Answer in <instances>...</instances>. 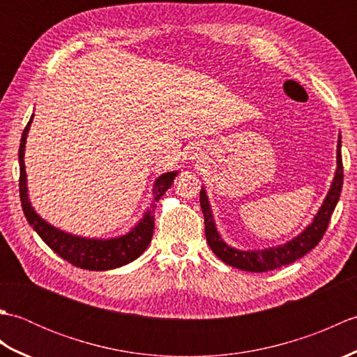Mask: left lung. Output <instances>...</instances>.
Returning <instances> with one entry per match:
<instances>
[{
    "label": "left lung",
    "instance_id": "1",
    "mask_svg": "<svg viewBox=\"0 0 357 357\" xmlns=\"http://www.w3.org/2000/svg\"><path fill=\"white\" fill-rule=\"evenodd\" d=\"M336 159H337V169L335 173V178H333L331 187L327 196H325L319 211H317L316 216L313 218V222L291 241L285 242L282 245L271 247V248L248 250V252H244V250H238L227 245L224 239L221 238V234L218 233L207 193L202 187L199 193V202L204 213V224H206V238L210 248L213 250V253L222 262L230 265V267L245 270V271H253V273H262V271H270V270L284 267V265L298 261L302 256H305L308 252H312V250L319 244V241L325 234V230H327L333 211H335L336 204L339 201L340 190H342L344 165H342V155H340V135L337 141Z\"/></svg>",
    "mask_w": 357,
    "mask_h": 357
}]
</instances>
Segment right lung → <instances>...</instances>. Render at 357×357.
<instances>
[{
  "instance_id": "right-lung-1",
  "label": "right lung",
  "mask_w": 357,
  "mask_h": 357,
  "mask_svg": "<svg viewBox=\"0 0 357 357\" xmlns=\"http://www.w3.org/2000/svg\"><path fill=\"white\" fill-rule=\"evenodd\" d=\"M33 115L30 116L24 132L21 136L20 144V198L24 216L29 224L33 227V230L40 234V238L47 244L53 252L63 257L64 261L70 262L75 267L92 270V271H102V270H113L123 265L135 261L139 257L146 248L149 247L151 236H153L155 229V207L156 202L161 199V196L169 190L173 184V179L178 172H167L161 176L156 178L153 185V201H151L150 208L144 213V218L136 224L133 229L123 234L119 238L112 239H93V238H82L75 236V234L66 233L56 227L45 222L44 219L36 213L32 204L29 201L27 195V174L24 165V149L26 139L30 124H32Z\"/></svg>"
}]
</instances>
